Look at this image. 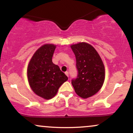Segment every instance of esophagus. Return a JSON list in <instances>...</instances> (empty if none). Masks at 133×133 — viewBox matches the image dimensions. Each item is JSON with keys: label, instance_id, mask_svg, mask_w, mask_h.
<instances>
[{"label": "esophagus", "instance_id": "obj_1", "mask_svg": "<svg viewBox=\"0 0 133 133\" xmlns=\"http://www.w3.org/2000/svg\"><path fill=\"white\" fill-rule=\"evenodd\" d=\"M65 75H66L67 76H68V77H69V72H68V71H67V72H65Z\"/></svg>", "mask_w": 133, "mask_h": 133}]
</instances>
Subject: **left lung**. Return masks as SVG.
Segmentation results:
<instances>
[{
  "instance_id": "left-lung-1",
  "label": "left lung",
  "mask_w": 133,
  "mask_h": 133,
  "mask_svg": "<svg viewBox=\"0 0 133 133\" xmlns=\"http://www.w3.org/2000/svg\"><path fill=\"white\" fill-rule=\"evenodd\" d=\"M71 47L76 59L77 76L71 83L76 94L83 99L96 94L103 86L104 65L97 52L90 44L80 42Z\"/></svg>"
}]
</instances>
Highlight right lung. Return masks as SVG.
Returning a JSON list of instances; mask_svg holds the SVG:
<instances>
[{
	"label": "right lung",
	"mask_w": 133,
	"mask_h": 133,
	"mask_svg": "<svg viewBox=\"0 0 133 133\" xmlns=\"http://www.w3.org/2000/svg\"><path fill=\"white\" fill-rule=\"evenodd\" d=\"M56 45L45 44L33 55L27 67V78L32 91L45 99H50L68 77L52 61Z\"/></svg>",
	"instance_id": "1"
}]
</instances>
